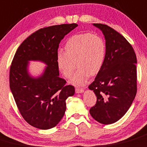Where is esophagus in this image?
<instances>
[{"label": "esophagus", "instance_id": "1", "mask_svg": "<svg viewBox=\"0 0 147 147\" xmlns=\"http://www.w3.org/2000/svg\"><path fill=\"white\" fill-rule=\"evenodd\" d=\"M84 91V90L82 89V88H75V92H77V93H81V92H82Z\"/></svg>", "mask_w": 147, "mask_h": 147}]
</instances>
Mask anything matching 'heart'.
Instances as JSON below:
<instances>
[{
  "label": "heart",
  "instance_id": "1",
  "mask_svg": "<svg viewBox=\"0 0 147 147\" xmlns=\"http://www.w3.org/2000/svg\"><path fill=\"white\" fill-rule=\"evenodd\" d=\"M65 51H59L56 62L59 72L65 78H70L77 62L78 70L71 80L75 85H83L90 76L96 75L102 67L106 47L102 38L91 33L72 36L65 45Z\"/></svg>",
  "mask_w": 147,
  "mask_h": 147
}]
</instances>
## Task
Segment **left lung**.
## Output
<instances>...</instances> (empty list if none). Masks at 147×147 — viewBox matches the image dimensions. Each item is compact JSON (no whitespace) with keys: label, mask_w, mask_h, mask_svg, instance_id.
I'll use <instances>...</instances> for the list:
<instances>
[{"label":"left lung","mask_w":147,"mask_h":147,"mask_svg":"<svg viewBox=\"0 0 147 147\" xmlns=\"http://www.w3.org/2000/svg\"><path fill=\"white\" fill-rule=\"evenodd\" d=\"M105 36L106 55L102 67L88 86L97 97L90 113L102 124L121 119L130 108L137 91L136 56L131 44L105 24H94Z\"/></svg>","instance_id":"obj_1"}]
</instances>
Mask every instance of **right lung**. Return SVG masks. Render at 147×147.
Returning a JSON list of instances; mask_svg holds the SVG:
<instances>
[{
  "instance_id": "right-lung-1",
  "label": "right lung",
  "mask_w": 147,
  "mask_h": 147,
  "mask_svg": "<svg viewBox=\"0 0 147 147\" xmlns=\"http://www.w3.org/2000/svg\"><path fill=\"white\" fill-rule=\"evenodd\" d=\"M77 24H61L40 28L27 37L17 49L10 67L9 83L15 102L24 120L40 129L55 127L64 116L66 100L75 94L59 77L56 62L59 45ZM40 60L48 67L39 78L27 72L28 61Z\"/></svg>"
}]
</instances>
